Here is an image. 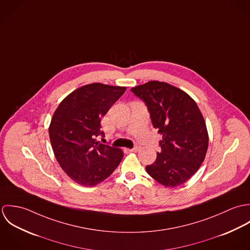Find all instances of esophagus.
I'll return each instance as SVG.
<instances>
[{
    "label": "esophagus",
    "instance_id": "obj_1",
    "mask_svg": "<svg viewBox=\"0 0 250 250\" xmlns=\"http://www.w3.org/2000/svg\"><path fill=\"white\" fill-rule=\"evenodd\" d=\"M140 148H141V147H140V146H139V145H137V146H135V147H134V148H132V149H130V150H129V151H130V152H138V151H139V150H140Z\"/></svg>",
    "mask_w": 250,
    "mask_h": 250
}]
</instances>
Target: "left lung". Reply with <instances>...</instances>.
<instances>
[{
	"label": "left lung",
	"instance_id": "obj_1",
	"mask_svg": "<svg viewBox=\"0 0 250 250\" xmlns=\"http://www.w3.org/2000/svg\"><path fill=\"white\" fill-rule=\"evenodd\" d=\"M147 106L158 133L161 152L146 166L147 173L166 187H178L201 167L209 136L204 117L194 100L167 83L151 81L131 88Z\"/></svg>",
	"mask_w": 250,
	"mask_h": 250
}]
</instances>
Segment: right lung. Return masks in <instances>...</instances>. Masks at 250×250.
I'll use <instances>...</instances> for the list:
<instances>
[{
  "instance_id": "obj_1",
  "label": "right lung",
  "mask_w": 250,
  "mask_h": 250,
  "mask_svg": "<svg viewBox=\"0 0 250 250\" xmlns=\"http://www.w3.org/2000/svg\"><path fill=\"white\" fill-rule=\"evenodd\" d=\"M125 86L100 83L79 87L53 114L49 136L55 157L64 172L84 187L107 179L118 167L123 152L96 141L103 136L101 118L125 92Z\"/></svg>"
}]
</instances>
